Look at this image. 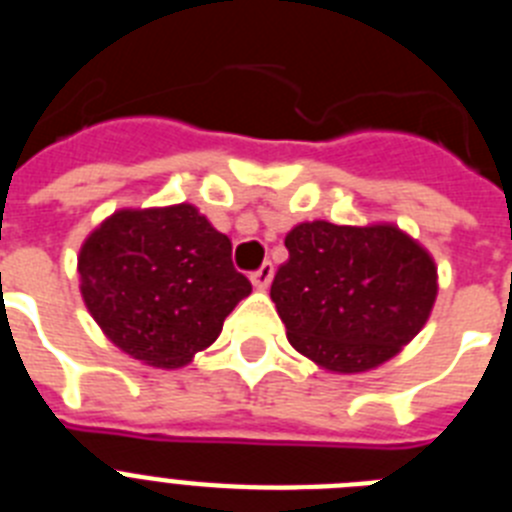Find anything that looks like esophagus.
I'll return each mask as SVG.
<instances>
[{
    "label": "esophagus",
    "mask_w": 512,
    "mask_h": 512,
    "mask_svg": "<svg viewBox=\"0 0 512 512\" xmlns=\"http://www.w3.org/2000/svg\"><path fill=\"white\" fill-rule=\"evenodd\" d=\"M271 279H274V264L271 261L261 264V269H256L251 274V282L256 289H266L271 284Z\"/></svg>",
    "instance_id": "34e87169"
}]
</instances>
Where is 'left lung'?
Wrapping results in <instances>:
<instances>
[{"label": "left lung", "instance_id": "1", "mask_svg": "<svg viewBox=\"0 0 512 512\" xmlns=\"http://www.w3.org/2000/svg\"><path fill=\"white\" fill-rule=\"evenodd\" d=\"M271 300L289 343L328 372L359 374L400 354L438 295L431 253L397 225L300 223Z\"/></svg>", "mask_w": 512, "mask_h": 512}]
</instances>
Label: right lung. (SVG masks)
<instances>
[{
    "label": "right lung",
    "instance_id": "right-lung-1",
    "mask_svg": "<svg viewBox=\"0 0 512 512\" xmlns=\"http://www.w3.org/2000/svg\"><path fill=\"white\" fill-rule=\"evenodd\" d=\"M230 251L228 235L187 202L117 210L81 246V297L120 351L176 369L215 343L251 295Z\"/></svg>",
    "mask_w": 512,
    "mask_h": 512
}]
</instances>
